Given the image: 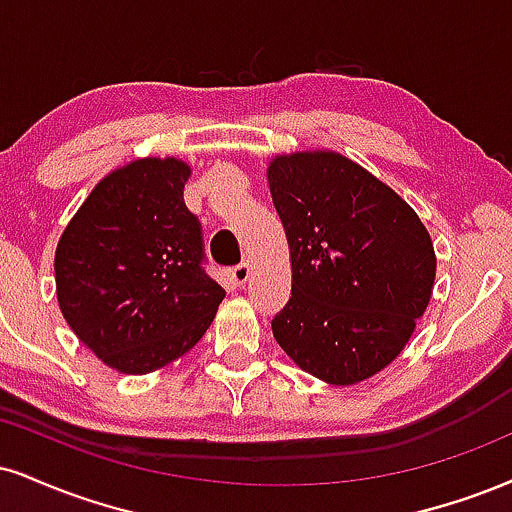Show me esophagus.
<instances>
[{
    "mask_svg": "<svg viewBox=\"0 0 512 512\" xmlns=\"http://www.w3.org/2000/svg\"><path fill=\"white\" fill-rule=\"evenodd\" d=\"M229 276L236 286H243V283H248V279H250V267L248 264H238V267L231 269Z\"/></svg>",
    "mask_w": 512,
    "mask_h": 512,
    "instance_id": "obj_1",
    "label": "esophagus"
}]
</instances>
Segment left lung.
I'll return each mask as SVG.
<instances>
[{
  "instance_id": "obj_1",
  "label": "left lung",
  "mask_w": 512,
  "mask_h": 512,
  "mask_svg": "<svg viewBox=\"0 0 512 512\" xmlns=\"http://www.w3.org/2000/svg\"><path fill=\"white\" fill-rule=\"evenodd\" d=\"M267 183L291 257L276 343L331 386L374 377L403 353L432 300L427 226L396 190L334 150L274 155Z\"/></svg>"
}]
</instances>
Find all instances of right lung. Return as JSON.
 <instances>
[{
    "label": "right lung",
    "mask_w": 512,
    "mask_h": 512,
    "mask_svg": "<svg viewBox=\"0 0 512 512\" xmlns=\"http://www.w3.org/2000/svg\"><path fill=\"white\" fill-rule=\"evenodd\" d=\"M178 157H138L90 190L54 252L59 310L107 367L150 374L186 355L224 288L202 272L200 224Z\"/></svg>",
    "instance_id": "right-lung-1"
}]
</instances>
